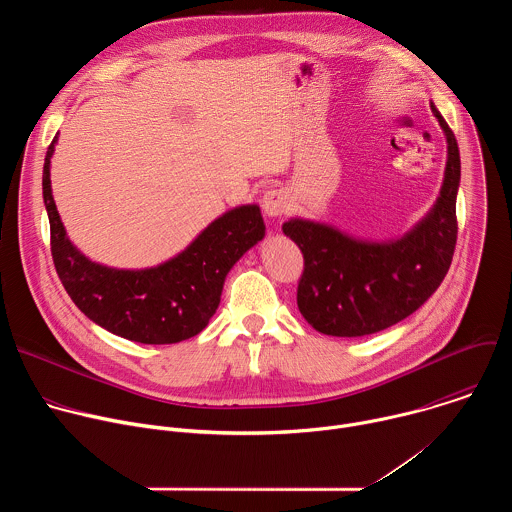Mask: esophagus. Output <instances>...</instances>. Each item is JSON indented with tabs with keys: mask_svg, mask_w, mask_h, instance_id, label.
Here are the masks:
<instances>
[{
	"mask_svg": "<svg viewBox=\"0 0 512 512\" xmlns=\"http://www.w3.org/2000/svg\"><path fill=\"white\" fill-rule=\"evenodd\" d=\"M261 206H263L265 216L277 218V216H281V214L287 210V206H289V194H287L285 190H281V188H271V190H267V192L263 194Z\"/></svg>",
	"mask_w": 512,
	"mask_h": 512,
	"instance_id": "esophagus-1",
	"label": "esophagus"
}]
</instances>
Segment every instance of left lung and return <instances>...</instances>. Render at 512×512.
I'll return each mask as SVG.
<instances>
[{"label":"left lung","instance_id":"left-lung-1","mask_svg":"<svg viewBox=\"0 0 512 512\" xmlns=\"http://www.w3.org/2000/svg\"><path fill=\"white\" fill-rule=\"evenodd\" d=\"M448 160L433 206L405 235L360 239L330 223L294 216L281 231L304 253L298 308L328 336L356 338L381 332L421 308L444 281L456 247L460 150L452 129L431 103Z\"/></svg>","mask_w":512,"mask_h":512}]
</instances>
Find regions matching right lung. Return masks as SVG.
<instances>
[{
    "mask_svg": "<svg viewBox=\"0 0 512 512\" xmlns=\"http://www.w3.org/2000/svg\"><path fill=\"white\" fill-rule=\"evenodd\" d=\"M58 135L44 158L42 196L56 273L70 300L95 324L141 344H174L200 334L214 316L235 263L265 237L259 204L229 208L178 255L141 269L89 259L66 235L50 184Z\"/></svg>",
    "mask_w": 512,
    "mask_h": 512,
    "instance_id": "add662e5",
    "label": "right lung"
}]
</instances>
